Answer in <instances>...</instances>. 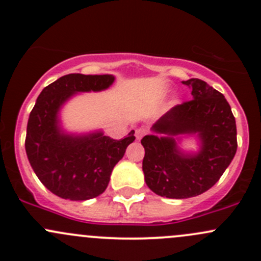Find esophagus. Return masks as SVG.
Listing matches in <instances>:
<instances>
[{
	"label": "esophagus",
	"mask_w": 261,
	"mask_h": 261,
	"mask_svg": "<svg viewBox=\"0 0 261 261\" xmlns=\"http://www.w3.org/2000/svg\"><path fill=\"white\" fill-rule=\"evenodd\" d=\"M146 133H147V130H146L145 127L136 128V133H135L136 139H138V140H140V139H143V136L146 135Z\"/></svg>",
	"instance_id": "esophagus-1"
}]
</instances>
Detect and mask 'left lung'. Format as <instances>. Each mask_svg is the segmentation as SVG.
<instances>
[{"label":"left lung","instance_id":"left-lung-1","mask_svg":"<svg viewBox=\"0 0 261 261\" xmlns=\"http://www.w3.org/2000/svg\"><path fill=\"white\" fill-rule=\"evenodd\" d=\"M193 98L173 107L152 130L160 136H144L143 170L154 193L167 198H191L208 191L230 165L238 150L236 121L225 96L198 78L183 82ZM202 141L201 151L184 155L175 136L195 133Z\"/></svg>","mask_w":261,"mask_h":261}]
</instances>
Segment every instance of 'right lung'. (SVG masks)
Returning a JSON list of instances; mask_svg holds the SVG:
<instances>
[{
	"mask_svg": "<svg viewBox=\"0 0 261 261\" xmlns=\"http://www.w3.org/2000/svg\"><path fill=\"white\" fill-rule=\"evenodd\" d=\"M114 81L109 74L63 75L41 91L31 110L25 139L28 159L41 183L60 198L86 201L103 193L112 169L135 140L134 130L115 140L102 133L74 138L58 127V111L73 93L102 91Z\"/></svg>",
	"mask_w": 261,
	"mask_h": 261,
	"instance_id": "add662e5",
	"label": "right lung"
}]
</instances>
